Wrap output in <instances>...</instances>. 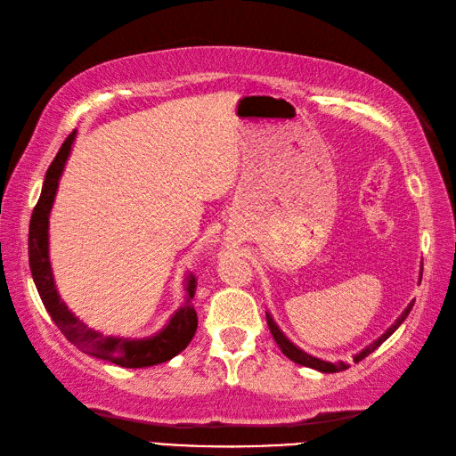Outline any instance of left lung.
Returning a JSON list of instances; mask_svg holds the SVG:
<instances>
[{
  "label": "left lung",
  "instance_id": "obj_1",
  "mask_svg": "<svg viewBox=\"0 0 456 456\" xmlns=\"http://www.w3.org/2000/svg\"><path fill=\"white\" fill-rule=\"evenodd\" d=\"M422 278V275H420ZM412 305H415V302H411V305L405 308V312L397 317L395 320V323L386 330L384 335H380L375 342L372 344H369V346H365L360 354H355L354 355V362L355 363H360L362 360H365V357L369 355V354H372L375 352L380 344L388 338L394 330L402 325L403 322H405V317L409 315V312H411V308H412ZM266 322H268V327H270V333H272V337H273V340L278 342V346L281 348V352H283V355H287L289 360L291 362H295V363H298V365H305V367H310V369H315V370H320V372H338V370H344V369H348V363H344V362H335V363H330V362H323V360H320V357H314V355H310V354H306L305 350H300V348H297L295 344L289 340L283 333H281V329L275 325V322L272 320V315L266 312Z\"/></svg>",
  "mask_w": 456,
  "mask_h": 456
}]
</instances>
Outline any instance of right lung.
I'll return each instance as SVG.
<instances>
[{
  "label": "right lung",
  "mask_w": 456,
  "mask_h": 456,
  "mask_svg": "<svg viewBox=\"0 0 456 456\" xmlns=\"http://www.w3.org/2000/svg\"><path fill=\"white\" fill-rule=\"evenodd\" d=\"M74 141H76V131H72L66 136L59 154L54 156L53 163L49 165L44 188H41V196L34 207V213L30 218L28 258H30L32 278H34L37 293L41 297V302H44L45 310L53 317L54 325L61 329V333L81 352L119 367H127V369L151 367V365L169 362L171 357L181 354L188 346L198 329V314L194 306H191V298L196 295V285H198L194 273L186 275L184 280L186 300L184 305L171 315L169 323L161 330H158V333L150 337H141V338L112 337L87 327L79 320V317H76L70 310H68V306L64 305V300L57 291L51 262H49V213H51L54 196H57L61 175L64 171L66 159L72 151Z\"/></svg>",
  "instance_id": "obj_1"
}]
</instances>
